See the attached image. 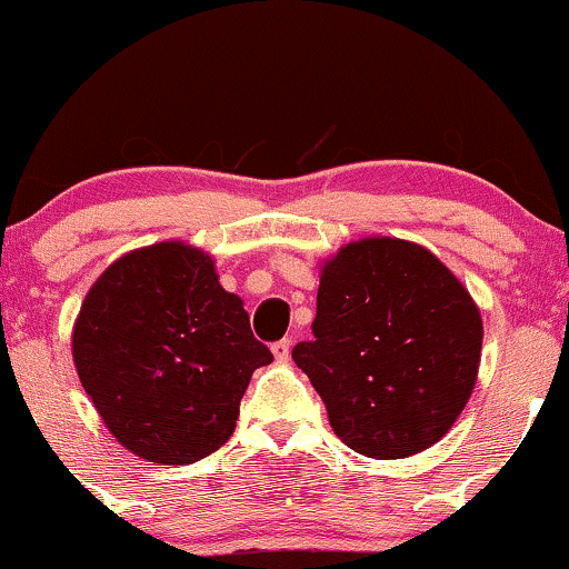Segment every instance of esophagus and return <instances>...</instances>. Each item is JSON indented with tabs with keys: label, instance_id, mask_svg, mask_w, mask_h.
Instances as JSON below:
<instances>
[{
	"label": "esophagus",
	"instance_id": "34e87169",
	"mask_svg": "<svg viewBox=\"0 0 569 569\" xmlns=\"http://www.w3.org/2000/svg\"><path fill=\"white\" fill-rule=\"evenodd\" d=\"M290 349H292V341L290 339H279L271 345V352H274V360L277 362H287L290 360Z\"/></svg>",
	"mask_w": 569,
	"mask_h": 569
}]
</instances>
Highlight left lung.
Instances as JSON below:
<instances>
[{
  "mask_svg": "<svg viewBox=\"0 0 569 569\" xmlns=\"http://www.w3.org/2000/svg\"><path fill=\"white\" fill-rule=\"evenodd\" d=\"M479 306L425 246L362 238L321 267L313 341L292 360L310 378L333 432L357 453H422L471 399L481 360Z\"/></svg>",
  "mask_w": 569,
  "mask_h": 569,
  "instance_id": "8db88e82",
  "label": "left lung"
}]
</instances>
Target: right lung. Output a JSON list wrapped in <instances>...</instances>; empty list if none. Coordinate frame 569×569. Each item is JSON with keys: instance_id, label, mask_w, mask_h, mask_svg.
Listing matches in <instances>:
<instances>
[{"instance_id": "1", "label": "right lung", "mask_w": 569, "mask_h": 569, "mask_svg": "<svg viewBox=\"0 0 569 569\" xmlns=\"http://www.w3.org/2000/svg\"><path fill=\"white\" fill-rule=\"evenodd\" d=\"M72 357L108 432L160 466L214 453L236 430L253 370L274 360L212 256L181 240L123 253L96 279Z\"/></svg>"}]
</instances>
